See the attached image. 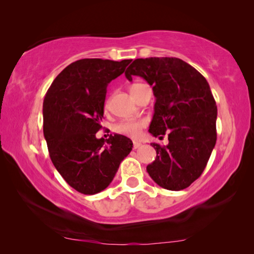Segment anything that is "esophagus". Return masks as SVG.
Here are the masks:
<instances>
[{
  "label": "esophagus",
  "instance_id": "1",
  "mask_svg": "<svg viewBox=\"0 0 254 254\" xmlns=\"http://www.w3.org/2000/svg\"><path fill=\"white\" fill-rule=\"evenodd\" d=\"M141 144L140 142H137V141H134V142H133V149H137V148H140L141 147Z\"/></svg>",
  "mask_w": 254,
  "mask_h": 254
}]
</instances>
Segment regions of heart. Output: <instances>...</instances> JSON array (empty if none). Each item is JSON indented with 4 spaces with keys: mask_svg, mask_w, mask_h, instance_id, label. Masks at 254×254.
Returning a JSON list of instances; mask_svg holds the SVG:
<instances>
[{
    "mask_svg": "<svg viewBox=\"0 0 254 254\" xmlns=\"http://www.w3.org/2000/svg\"><path fill=\"white\" fill-rule=\"evenodd\" d=\"M142 84H134L131 86V89L137 88L139 86ZM147 126V121L145 120H126V121H122L119 123L115 130L119 133H122L124 135L131 136V137H137L140 135L141 130Z\"/></svg>",
    "mask_w": 254,
    "mask_h": 254,
    "instance_id": "obj_1",
    "label": "heart"
}]
</instances>
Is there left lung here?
I'll return each mask as SVG.
<instances>
[{
  "instance_id": "obj_1",
  "label": "left lung",
  "mask_w": 254,
  "mask_h": 254,
  "mask_svg": "<svg viewBox=\"0 0 254 254\" xmlns=\"http://www.w3.org/2000/svg\"><path fill=\"white\" fill-rule=\"evenodd\" d=\"M140 76L156 96L149 132L168 134L169 143H151L157 157L147 171L168 190H182L203 174L216 143V103L205 77L175 57L135 59L126 77ZM162 137V136H161Z\"/></svg>"
}]
</instances>
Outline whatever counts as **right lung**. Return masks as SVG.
<instances>
[{
  "mask_svg": "<svg viewBox=\"0 0 254 254\" xmlns=\"http://www.w3.org/2000/svg\"><path fill=\"white\" fill-rule=\"evenodd\" d=\"M131 62L77 60L56 77L45 96L44 135L50 159L66 183L81 194L104 190L132 150V141L124 135L96 137L107 85Z\"/></svg>",
  "mask_w": 254,
  "mask_h": 254,
  "instance_id": "1",
  "label": "right lung"
}]
</instances>
